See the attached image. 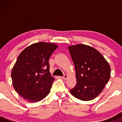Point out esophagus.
Here are the masks:
<instances>
[{
    "label": "esophagus",
    "mask_w": 122,
    "mask_h": 122,
    "mask_svg": "<svg viewBox=\"0 0 122 122\" xmlns=\"http://www.w3.org/2000/svg\"><path fill=\"white\" fill-rule=\"evenodd\" d=\"M67 77H68V76L67 74H64L63 77H62V78L64 80H66L67 78Z\"/></svg>",
    "instance_id": "34e87169"
}]
</instances>
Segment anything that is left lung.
<instances>
[{
    "label": "left lung",
    "mask_w": 122,
    "mask_h": 122,
    "mask_svg": "<svg viewBox=\"0 0 122 122\" xmlns=\"http://www.w3.org/2000/svg\"><path fill=\"white\" fill-rule=\"evenodd\" d=\"M76 72V85L70 93L83 101L95 99L110 78V67L102 54L84 44L68 47Z\"/></svg>",
    "instance_id": "1"
}]
</instances>
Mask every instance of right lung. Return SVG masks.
Returning a JSON list of instances; mask_svg holds the SVG:
<instances>
[{"label":"right lung","mask_w":122,"mask_h":122,"mask_svg":"<svg viewBox=\"0 0 122 122\" xmlns=\"http://www.w3.org/2000/svg\"><path fill=\"white\" fill-rule=\"evenodd\" d=\"M58 45L35 43L19 54L11 77L16 92L29 102H38L50 93L54 78L50 72L49 59Z\"/></svg>","instance_id":"right-lung-1"}]
</instances>
